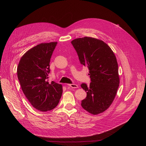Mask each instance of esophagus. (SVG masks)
<instances>
[{"instance_id": "esophagus-1", "label": "esophagus", "mask_w": 146, "mask_h": 146, "mask_svg": "<svg viewBox=\"0 0 146 146\" xmlns=\"http://www.w3.org/2000/svg\"><path fill=\"white\" fill-rule=\"evenodd\" d=\"M68 86L72 88H77L78 85H76V84H68Z\"/></svg>"}]
</instances>
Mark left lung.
<instances>
[{"label":"left lung","mask_w":146,"mask_h":146,"mask_svg":"<svg viewBox=\"0 0 146 146\" xmlns=\"http://www.w3.org/2000/svg\"><path fill=\"white\" fill-rule=\"evenodd\" d=\"M82 64L89 69L91 83H82L86 98L83 108L96 115L108 109L115 98L119 84L116 56L107 44L100 39L84 37L71 41Z\"/></svg>","instance_id":"left-lung-1"}]
</instances>
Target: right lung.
Wrapping results in <instances>:
<instances>
[{
  "instance_id": "1",
  "label": "right lung",
  "mask_w": 146,
  "mask_h": 146,
  "mask_svg": "<svg viewBox=\"0 0 146 146\" xmlns=\"http://www.w3.org/2000/svg\"><path fill=\"white\" fill-rule=\"evenodd\" d=\"M57 42L41 43L25 53L17 68L24 94L34 108L41 111L55 108L63 92L62 85L48 81L50 61Z\"/></svg>"
}]
</instances>
